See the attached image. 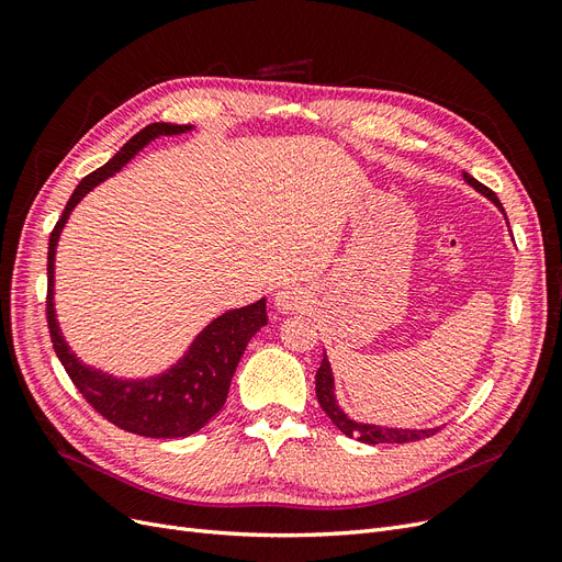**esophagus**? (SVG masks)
<instances>
[{
	"mask_svg": "<svg viewBox=\"0 0 562 562\" xmlns=\"http://www.w3.org/2000/svg\"><path fill=\"white\" fill-rule=\"evenodd\" d=\"M307 295H304L302 288H293V285H285L281 291L274 295V307L279 314H293L307 307Z\"/></svg>",
	"mask_w": 562,
	"mask_h": 562,
	"instance_id": "esophagus-1",
	"label": "esophagus"
}]
</instances>
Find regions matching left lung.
Here are the masks:
<instances>
[{
	"instance_id": "8db88e82",
	"label": "left lung",
	"mask_w": 562,
	"mask_h": 562,
	"mask_svg": "<svg viewBox=\"0 0 562 562\" xmlns=\"http://www.w3.org/2000/svg\"><path fill=\"white\" fill-rule=\"evenodd\" d=\"M464 182L471 184L475 192H481L485 199H490L495 206L504 213L502 203L497 199V194L490 190V187L481 184L475 178H471L469 173H462ZM316 396H318V405L326 411V415L330 417V422L335 427L342 431L349 438L361 440V443L368 446H378V443H413V440H422V438H429L434 436L438 429H394V427H380V424H368V422H359V419H351L342 407L337 403L335 396V378H333V368L326 351H323V361L321 368L316 370Z\"/></svg>"
}]
</instances>
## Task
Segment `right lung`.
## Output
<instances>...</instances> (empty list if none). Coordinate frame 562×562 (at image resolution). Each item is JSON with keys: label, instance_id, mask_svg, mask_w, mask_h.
Wrapping results in <instances>:
<instances>
[{"label": "right lung", "instance_id": "obj_1", "mask_svg": "<svg viewBox=\"0 0 562 562\" xmlns=\"http://www.w3.org/2000/svg\"><path fill=\"white\" fill-rule=\"evenodd\" d=\"M194 131L184 124H149L116 151L105 164L83 178L56 223L48 239V295L46 318L50 330V342L58 353L67 375L95 411L119 429L147 436V438H182L192 436L206 427L211 417L225 405L229 384L239 366L250 337L267 326V297L246 304L239 310H229L215 316L203 328L192 345L176 363L164 372L149 378H116L112 372L87 366L67 345L60 323L56 316V248L60 234L70 220L77 203L87 196L93 187L116 176L122 168L135 159V155L161 135H182Z\"/></svg>", "mask_w": 562, "mask_h": 562}]
</instances>
